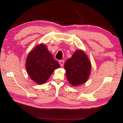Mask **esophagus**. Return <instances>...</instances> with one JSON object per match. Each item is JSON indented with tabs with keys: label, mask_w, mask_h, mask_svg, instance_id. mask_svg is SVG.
Instances as JSON below:
<instances>
[{
	"label": "esophagus",
	"mask_w": 123,
	"mask_h": 123,
	"mask_svg": "<svg viewBox=\"0 0 123 123\" xmlns=\"http://www.w3.org/2000/svg\"><path fill=\"white\" fill-rule=\"evenodd\" d=\"M60 66H61V67H63V65H64V61H63V60H61V61H60Z\"/></svg>",
	"instance_id": "1"
}]
</instances>
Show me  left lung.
Returning a JSON list of instances; mask_svg holds the SVG:
<instances>
[{"mask_svg": "<svg viewBox=\"0 0 123 123\" xmlns=\"http://www.w3.org/2000/svg\"><path fill=\"white\" fill-rule=\"evenodd\" d=\"M65 70L69 83L77 86L87 81L91 73V62L85 52L79 49L65 62Z\"/></svg>", "mask_w": 123, "mask_h": 123, "instance_id": "1", "label": "left lung"}]
</instances>
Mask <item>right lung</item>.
<instances>
[{
    "label": "right lung",
    "instance_id": "add662e5",
    "mask_svg": "<svg viewBox=\"0 0 123 123\" xmlns=\"http://www.w3.org/2000/svg\"><path fill=\"white\" fill-rule=\"evenodd\" d=\"M56 61L43 43L36 46L28 55L25 68L29 76L37 84H43L56 69L60 68Z\"/></svg>",
    "mask_w": 123,
    "mask_h": 123
}]
</instances>
